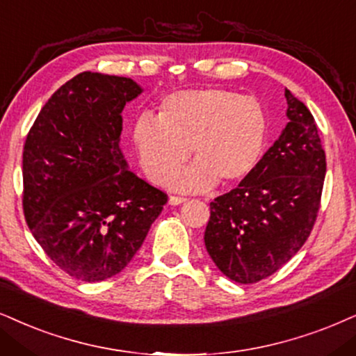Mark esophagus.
<instances>
[{
	"label": "esophagus",
	"mask_w": 356,
	"mask_h": 356,
	"mask_svg": "<svg viewBox=\"0 0 356 356\" xmlns=\"http://www.w3.org/2000/svg\"><path fill=\"white\" fill-rule=\"evenodd\" d=\"M184 202H187L186 197H177V195H170L169 197V204L170 205H181Z\"/></svg>",
	"instance_id": "obj_1"
}]
</instances>
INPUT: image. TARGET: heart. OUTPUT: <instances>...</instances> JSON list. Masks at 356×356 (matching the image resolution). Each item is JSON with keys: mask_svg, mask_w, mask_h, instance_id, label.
<instances>
[{"mask_svg": "<svg viewBox=\"0 0 356 356\" xmlns=\"http://www.w3.org/2000/svg\"><path fill=\"white\" fill-rule=\"evenodd\" d=\"M131 134L151 182L169 175L164 184L174 191L204 192L218 181L236 186L254 172L268 147L269 120L261 102L233 90H184L164 98L157 118L138 116ZM188 149L196 163L175 173Z\"/></svg>", "mask_w": 356, "mask_h": 356, "instance_id": "obj_1", "label": "heart"}]
</instances>
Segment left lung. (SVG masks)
Instances as JSON below:
<instances>
[{
    "mask_svg": "<svg viewBox=\"0 0 356 356\" xmlns=\"http://www.w3.org/2000/svg\"><path fill=\"white\" fill-rule=\"evenodd\" d=\"M289 123L253 174L210 202L205 248L225 276L253 284L302 248L316 223L325 151L312 113L289 90Z\"/></svg>",
    "mask_w": 356,
    "mask_h": 356,
    "instance_id": "obj_1",
    "label": "left lung"
}]
</instances>
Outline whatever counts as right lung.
I'll use <instances>...</instances> for the list:
<instances>
[{
    "mask_svg": "<svg viewBox=\"0 0 356 356\" xmlns=\"http://www.w3.org/2000/svg\"><path fill=\"white\" fill-rule=\"evenodd\" d=\"M143 88L131 79L82 72L42 106L22 152V209L35 241L85 282L133 259L168 195L128 169L121 111Z\"/></svg>",
    "mask_w": 356,
    "mask_h": 356,
    "instance_id": "1",
    "label": "right lung"
}]
</instances>
